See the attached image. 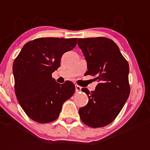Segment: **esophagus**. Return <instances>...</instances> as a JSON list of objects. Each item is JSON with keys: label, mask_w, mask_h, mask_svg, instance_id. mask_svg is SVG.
<instances>
[{"label": "esophagus", "mask_w": 150, "mask_h": 150, "mask_svg": "<svg viewBox=\"0 0 150 150\" xmlns=\"http://www.w3.org/2000/svg\"><path fill=\"white\" fill-rule=\"evenodd\" d=\"M81 89H82V87L79 86H78V85H76V86H75V91L80 92L81 91Z\"/></svg>", "instance_id": "obj_1"}]
</instances>
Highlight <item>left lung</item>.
Segmentation results:
<instances>
[{"instance_id": "1", "label": "left lung", "mask_w": 150, "mask_h": 150, "mask_svg": "<svg viewBox=\"0 0 150 150\" xmlns=\"http://www.w3.org/2000/svg\"><path fill=\"white\" fill-rule=\"evenodd\" d=\"M78 45L86 61V75H96L98 80L94 91L82 89L89 102L79 110L80 118L92 128L103 127L116 118L129 96V65L110 39H79Z\"/></svg>"}]
</instances>
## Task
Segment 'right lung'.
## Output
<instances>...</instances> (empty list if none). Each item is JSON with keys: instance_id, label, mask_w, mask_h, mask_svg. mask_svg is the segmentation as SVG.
I'll return each instance as SVG.
<instances>
[{"instance_id": "1", "label": "right lung", "mask_w": 150, "mask_h": 150, "mask_svg": "<svg viewBox=\"0 0 150 150\" xmlns=\"http://www.w3.org/2000/svg\"><path fill=\"white\" fill-rule=\"evenodd\" d=\"M77 38H39L25 43L13 63L15 95L25 113L38 123L59 117L62 105L75 91L74 83L59 84L51 74L61 57L72 50Z\"/></svg>"}]
</instances>
